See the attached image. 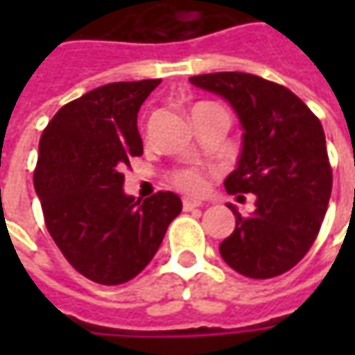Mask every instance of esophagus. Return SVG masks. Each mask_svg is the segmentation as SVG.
Returning <instances> with one entry per match:
<instances>
[{"mask_svg": "<svg viewBox=\"0 0 355 355\" xmlns=\"http://www.w3.org/2000/svg\"><path fill=\"white\" fill-rule=\"evenodd\" d=\"M182 207H184V211H192V209H196V207H201V201L184 198V200H182Z\"/></svg>", "mask_w": 355, "mask_h": 355, "instance_id": "obj_1", "label": "esophagus"}]
</instances>
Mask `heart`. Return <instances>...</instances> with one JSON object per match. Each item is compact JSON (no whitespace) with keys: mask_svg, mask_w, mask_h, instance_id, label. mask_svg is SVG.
Segmentation results:
<instances>
[{"mask_svg":"<svg viewBox=\"0 0 355 355\" xmlns=\"http://www.w3.org/2000/svg\"><path fill=\"white\" fill-rule=\"evenodd\" d=\"M173 182L180 188V190H184L188 193H198L203 190V177H201L200 171L196 169H184V171H178L177 175L173 177Z\"/></svg>","mask_w":355,"mask_h":355,"instance_id":"heart-1","label":"heart"}]
</instances>
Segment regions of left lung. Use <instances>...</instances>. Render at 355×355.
Segmentation results:
<instances>
[{"label":"left lung","mask_w":355,"mask_h":355,"mask_svg":"<svg viewBox=\"0 0 355 355\" xmlns=\"http://www.w3.org/2000/svg\"><path fill=\"white\" fill-rule=\"evenodd\" d=\"M190 83L223 96L236 112L243 139L224 188L257 196L249 216L228 203L236 228L218 247L220 257L253 279L287 272L318 238L333 188L320 119L289 89L253 73H201Z\"/></svg>","instance_id":"left-lung-1"}]
</instances>
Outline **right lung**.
I'll use <instances>...</instances> for the list:
<instances>
[{"label":"right lung","instance_id":"1","mask_svg":"<svg viewBox=\"0 0 355 355\" xmlns=\"http://www.w3.org/2000/svg\"><path fill=\"white\" fill-rule=\"evenodd\" d=\"M159 83L117 81L93 89L58 110L40 140L34 186L47 230L91 282L119 285L139 275L182 211L173 192L142 203L123 192L121 171L142 155L139 110Z\"/></svg>","mask_w":355,"mask_h":355}]
</instances>
